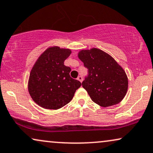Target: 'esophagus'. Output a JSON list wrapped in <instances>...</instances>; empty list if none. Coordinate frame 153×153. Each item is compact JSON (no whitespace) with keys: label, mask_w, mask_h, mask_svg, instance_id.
<instances>
[{"label":"esophagus","mask_w":153,"mask_h":153,"mask_svg":"<svg viewBox=\"0 0 153 153\" xmlns=\"http://www.w3.org/2000/svg\"><path fill=\"white\" fill-rule=\"evenodd\" d=\"M77 79H78V80L80 81V82L81 83L82 82V81H83V78H82V76H78V78H77Z\"/></svg>","instance_id":"esophagus-1"}]
</instances>
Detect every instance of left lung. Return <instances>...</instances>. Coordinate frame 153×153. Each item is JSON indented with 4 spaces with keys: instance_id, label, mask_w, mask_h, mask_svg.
<instances>
[{
    "instance_id": "left-lung-1",
    "label": "left lung",
    "mask_w": 153,
    "mask_h": 153,
    "mask_svg": "<svg viewBox=\"0 0 153 153\" xmlns=\"http://www.w3.org/2000/svg\"><path fill=\"white\" fill-rule=\"evenodd\" d=\"M78 57L88 69L82 82L91 100L103 108L118 104L128 90V77L113 57L100 49L81 50Z\"/></svg>"
}]
</instances>
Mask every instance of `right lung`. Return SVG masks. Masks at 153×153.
Here are the masks:
<instances>
[{
    "label": "right lung",
    "mask_w": 153,
    "mask_h": 153,
    "mask_svg": "<svg viewBox=\"0 0 153 153\" xmlns=\"http://www.w3.org/2000/svg\"><path fill=\"white\" fill-rule=\"evenodd\" d=\"M69 48L50 46L39 57L29 74L28 91L32 100L41 108L58 110L72 100L81 82L69 75L71 68L65 60Z\"/></svg>",
    "instance_id": "1"
}]
</instances>
